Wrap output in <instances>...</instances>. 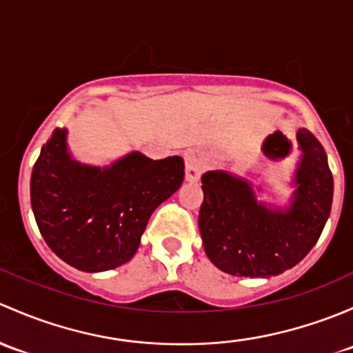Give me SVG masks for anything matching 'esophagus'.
Returning a JSON list of instances; mask_svg holds the SVG:
<instances>
[{"label":"esophagus","mask_w":353,"mask_h":353,"mask_svg":"<svg viewBox=\"0 0 353 353\" xmlns=\"http://www.w3.org/2000/svg\"><path fill=\"white\" fill-rule=\"evenodd\" d=\"M205 170V159L201 152L188 151L185 154V178L187 181H197Z\"/></svg>","instance_id":"1"}]
</instances>
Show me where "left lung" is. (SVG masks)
Instances as JSON below:
<instances>
[{"label": "left lung", "mask_w": 353, "mask_h": 353, "mask_svg": "<svg viewBox=\"0 0 353 353\" xmlns=\"http://www.w3.org/2000/svg\"><path fill=\"white\" fill-rule=\"evenodd\" d=\"M303 158L297 190L287 210L258 203L245 178L226 172L202 176L199 230L209 260L239 277H272L299 263L321 236L332 210L333 175L321 143L307 129L297 132Z\"/></svg>", "instance_id": "obj_1"}]
</instances>
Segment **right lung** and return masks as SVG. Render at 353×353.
<instances>
[{
	"mask_svg": "<svg viewBox=\"0 0 353 353\" xmlns=\"http://www.w3.org/2000/svg\"><path fill=\"white\" fill-rule=\"evenodd\" d=\"M185 176L183 159H150L132 152L110 168L71 159L66 129L42 146L30 180L41 234L61 260L83 272L121 267L136 255L152 210Z\"/></svg>",
	"mask_w": 353,
	"mask_h": 353,
	"instance_id": "right-lung-1",
	"label": "right lung"
}]
</instances>
